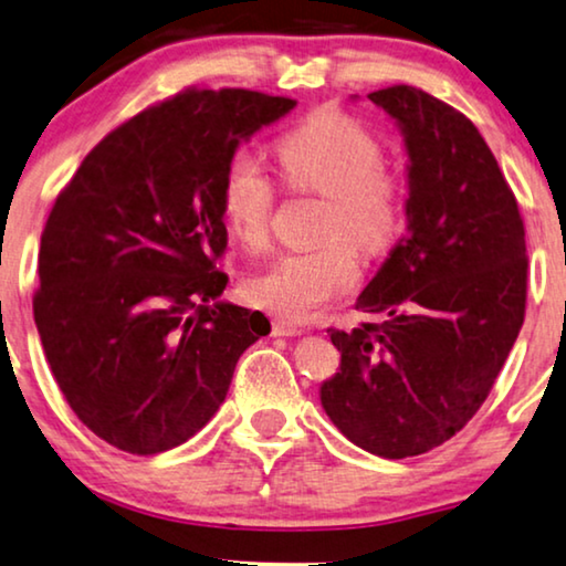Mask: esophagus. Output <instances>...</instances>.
Listing matches in <instances>:
<instances>
[{"mask_svg":"<svg viewBox=\"0 0 566 566\" xmlns=\"http://www.w3.org/2000/svg\"><path fill=\"white\" fill-rule=\"evenodd\" d=\"M301 332H304V327H301V324H296V322L281 319V316L273 319V335L275 337H296V335H301Z\"/></svg>","mask_w":566,"mask_h":566,"instance_id":"34e87169","label":"esophagus"}]
</instances>
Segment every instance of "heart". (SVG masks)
Masks as SVG:
<instances>
[{
	"mask_svg": "<svg viewBox=\"0 0 566 566\" xmlns=\"http://www.w3.org/2000/svg\"><path fill=\"white\" fill-rule=\"evenodd\" d=\"M289 190L324 198L319 242L291 250L247 283L254 304L285 319H308L360 277V252L384 254L399 242L409 219V185L386 165L381 142L335 107L316 111L275 144ZM221 219L247 250L265 247L275 208V185L247 154L223 169Z\"/></svg>",
	"mask_w": 566,
	"mask_h": 566,
	"instance_id": "heart-1",
	"label": "heart"
}]
</instances>
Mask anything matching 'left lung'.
Masks as SVG:
<instances>
[{"instance_id":"1","label":"left lung","mask_w":566,"mask_h":566,"mask_svg":"<svg viewBox=\"0 0 566 566\" xmlns=\"http://www.w3.org/2000/svg\"><path fill=\"white\" fill-rule=\"evenodd\" d=\"M405 134L409 223L355 308L327 329L343 353L322 407L384 459L451 440L490 397L525 319L528 254L517 200L467 115L409 84L370 92Z\"/></svg>"}]
</instances>
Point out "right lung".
Masks as SVG:
<instances>
[{
    "instance_id": "1",
    "label": "right lung",
    "mask_w": 566,
    "mask_h": 566,
    "mask_svg": "<svg viewBox=\"0 0 566 566\" xmlns=\"http://www.w3.org/2000/svg\"><path fill=\"white\" fill-rule=\"evenodd\" d=\"M296 99L198 90L111 130L59 192L41 234L35 327L74 415L126 453L196 436L227 399L265 314L219 296V188L242 138Z\"/></svg>"
}]
</instances>
